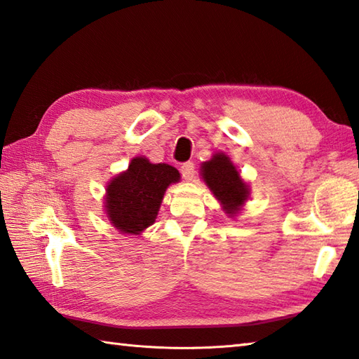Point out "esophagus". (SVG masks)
Masks as SVG:
<instances>
[{"instance_id":"obj_1","label":"esophagus","mask_w":359,"mask_h":359,"mask_svg":"<svg viewBox=\"0 0 359 359\" xmlns=\"http://www.w3.org/2000/svg\"><path fill=\"white\" fill-rule=\"evenodd\" d=\"M180 172H182V177L185 180H191L193 175H194V163L193 162H185L180 165Z\"/></svg>"}]
</instances>
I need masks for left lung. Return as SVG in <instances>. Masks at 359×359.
<instances>
[{"label":"left lung","mask_w":359,"mask_h":359,"mask_svg":"<svg viewBox=\"0 0 359 359\" xmlns=\"http://www.w3.org/2000/svg\"><path fill=\"white\" fill-rule=\"evenodd\" d=\"M202 177L224 205L228 215H236L241 205L245 203L248 188L225 154H216L208 162H205L202 165Z\"/></svg>","instance_id":"8db88e82"}]
</instances>
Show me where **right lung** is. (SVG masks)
<instances>
[{"label":"right lung","instance_id":"1","mask_svg":"<svg viewBox=\"0 0 359 359\" xmlns=\"http://www.w3.org/2000/svg\"><path fill=\"white\" fill-rule=\"evenodd\" d=\"M180 174L166 163H149L135 157L128 171L118 174L106 189V212L117 230L139 234L154 224L165 189L179 182Z\"/></svg>","mask_w":359,"mask_h":359}]
</instances>
